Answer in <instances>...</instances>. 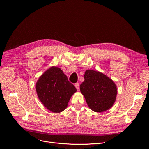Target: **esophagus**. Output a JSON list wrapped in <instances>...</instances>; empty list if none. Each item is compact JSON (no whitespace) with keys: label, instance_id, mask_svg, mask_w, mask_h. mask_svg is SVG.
Listing matches in <instances>:
<instances>
[{"label":"esophagus","instance_id":"obj_1","mask_svg":"<svg viewBox=\"0 0 149 149\" xmlns=\"http://www.w3.org/2000/svg\"><path fill=\"white\" fill-rule=\"evenodd\" d=\"M74 86H75V87H76V88L77 89V90H79V86H80V85H79V83H76L75 84V85H74Z\"/></svg>","mask_w":149,"mask_h":149}]
</instances>
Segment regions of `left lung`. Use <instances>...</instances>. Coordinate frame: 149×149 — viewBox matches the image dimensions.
<instances>
[{"label": "left lung", "instance_id": "left-lung-1", "mask_svg": "<svg viewBox=\"0 0 149 149\" xmlns=\"http://www.w3.org/2000/svg\"><path fill=\"white\" fill-rule=\"evenodd\" d=\"M85 81L80 85L89 107L95 112H103L114 104L118 90L114 81L104 73L94 70H87Z\"/></svg>", "mask_w": 149, "mask_h": 149}]
</instances>
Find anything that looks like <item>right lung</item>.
Wrapping results in <instances>:
<instances>
[{
	"label": "right lung",
	"mask_w": 149,
	"mask_h": 149,
	"mask_svg": "<svg viewBox=\"0 0 149 149\" xmlns=\"http://www.w3.org/2000/svg\"><path fill=\"white\" fill-rule=\"evenodd\" d=\"M36 90L43 106L55 113L67 108L70 98L77 91L61 68L55 66L49 68L39 77Z\"/></svg>",
	"instance_id": "1"
}]
</instances>
